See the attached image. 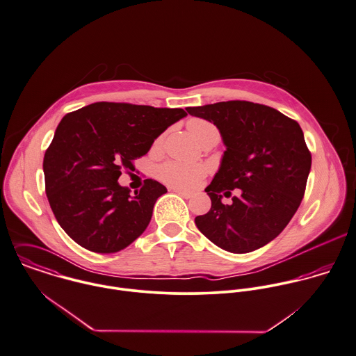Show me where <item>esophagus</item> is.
Segmentation results:
<instances>
[{
	"mask_svg": "<svg viewBox=\"0 0 356 356\" xmlns=\"http://www.w3.org/2000/svg\"><path fill=\"white\" fill-rule=\"evenodd\" d=\"M175 193H176V194H179V195H180V197H183V198H191V197H193V194H191V193L181 191V190H175Z\"/></svg>",
	"mask_w": 356,
	"mask_h": 356,
	"instance_id": "obj_1",
	"label": "esophagus"
}]
</instances>
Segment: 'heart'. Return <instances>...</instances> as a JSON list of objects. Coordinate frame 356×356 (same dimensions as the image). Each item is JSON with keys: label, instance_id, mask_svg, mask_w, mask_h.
I'll return each mask as SVG.
<instances>
[{"label": "heart", "instance_id": "b5f03b06", "mask_svg": "<svg viewBox=\"0 0 356 356\" xmlns=\"http://www.w3.org/2000/svg\"><path fill=\"white\" fill-rule=\"evenodd\" d=\"M191 135L200 143L204 142L211 135H218L217 128L212 122L202 118H191L187 122ZM163 136H159L155 144L159 145ZM207 169L201 163H190L181 161H168L158 166L156 176L165 184L173 188H194L205 177Z\"/></svg>", "mask_w": 356, "mask_h": 356}]
</instances>
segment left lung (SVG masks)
I'll return each instance as SVG.
<instances>
[{
  "label": "left lung",
  "instance_id": "8db88e82",
  "mask_svg": "<svg viewBox=\"0 0 356 356\" xmlns=\"http://www.w3.org/2000/svg\"><path fill=\"white\" fill-rule=\"evenodd\" d=\"M213 122L227 149L212 183V201L197 216L198 229L218 248L249 253L277 238L298 209L311 169V152L300 125L278 110L245 100L188 107ZM238 190L231 206L220 194Z\"/></svg>",
  "mask_w": 356,
  "mask_h": 356
}]
</instances>
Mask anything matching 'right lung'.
Listing matches in <instances>:
<instances>
[{
  "instance_id": "obj_1",
  "label": "right lung",
  "mask_w": 356,
  "mask_h": 356,
  "mask_svg": "<svg viewBox=\"0 0 356 356\" xmlns=\"http://www.w3.org/2000/svg\"><path fill=\"white\" fill-rule=\"evenodd\" d=\"M186 115L183 108L99 102L63 117L42 166L51 209L74 242L104 254L125 249L142 235L166 188L145 179L131 195L118 177Z\"/></svg>"
}]
</instances>
